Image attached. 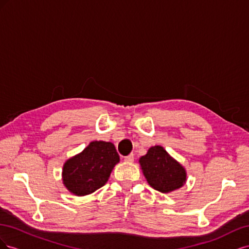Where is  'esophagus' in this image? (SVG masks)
Wrapping results in <instances>:
<instances>
[{
	"mask_svg": "<svg viewBox=\"0 0 249 249\" xmlns=\"http://www.w3.org/2000/svg\"><path fill=\"white\" fill-rule=\"evenodd\" d=\"M124 160L126 161V162H133L134 161V155L133 154H130L129 156H126V157H124Z\"/></svg>",
	"mask_w": 249,
	"mask_h": 249,
	"instance_id": "obj_1",
	"label": "esophagus"
}]
</instances>
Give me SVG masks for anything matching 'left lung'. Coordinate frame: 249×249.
<instances>
[{
    "label": "left lung",
    "mask_w": 249,
    "mask_h": 249,
    "mask_svg": "<svg viewBox=\"0 0 249 249\" xmlns=\"http://www.w3.org/2000/svg\"><path fill=\"white\" fill-rule=\"evenodd\" d=\"M139 163L147 183L157 191L169 193L186 183L185 168L160 145L150 147Z\"/></svg>",
    "instance_id": "1"
}]
</instances>
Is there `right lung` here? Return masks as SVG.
<instances>
[{"mask_svg": "<svg viewBox=\"0 0 249 249\" xmlns=\"http://www.w3.org/2000/svg\"><path fill=\"white\" fill-rule=\"evenodd\" d=\"M118 162L119 156L113 143L92 141L82 153L64 163L63 184L77 196L88 195L107 183Z\"/></svg>", "mask_w": 249, "mask_h": 249, "instance_id": "1", "label": "right lung"}]
</instances>
